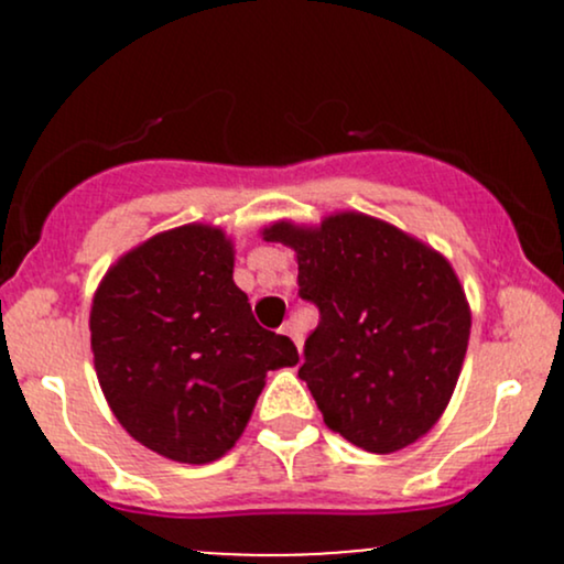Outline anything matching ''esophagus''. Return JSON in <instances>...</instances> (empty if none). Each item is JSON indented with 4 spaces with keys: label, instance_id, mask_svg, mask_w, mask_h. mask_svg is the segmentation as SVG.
Masks as SVG:
<instances>
[{
    "label": "esophagus",
    "instance_id": "1",
    "mask_svg": "<svg viewBox=\"0 0 564 564\" xmlns=\"http://www.w3.org/2000/svg\"><path fill=\"white\" fill-rule=\"evenodd\" d=\"M283 334L286 336H291V339H294V345H296V349H300L302 352V347H304V336H302V332H300V326H296V323H283V328H281Z\"/></svg>",
    "mask_w": 564,
    "mask_h": 564
}]
</instances>
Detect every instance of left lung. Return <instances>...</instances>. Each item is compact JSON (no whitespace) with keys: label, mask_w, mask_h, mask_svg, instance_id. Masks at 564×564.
I'll return each instance as SVG.
<instances>
[{"label":"left lung","mask_w":564,"mask_h":564,"mask_svg":"<svg viewBox=\"0 0 564 564\" xmlns=\"http://www.w3.org/2000/svg\"><path fill=\"white\" fill-rule=\"evenodd\" d=\"M262 238L294 249L300 296L321 310L300 379L328 430L381 456L422 440L448 408L469 345L471 310L453 264L364 212L278 219Z\"/></svg>","instance_id":"1"}]
</instances>
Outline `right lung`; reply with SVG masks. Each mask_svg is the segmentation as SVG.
<instances>
[{
	"label": "right lung",
	"instance_id": "1",
	"mask_svg": "<svg viewBox=\"0 0 564 564\" xmlns=\"http://www.w3.org/2000/svg\"><path fill=\"white\" fill-rule=\"evenodd\" d=\"M232 262L223 228L180 225L121 254L93 296L89 341L113 416L180 464L223 458L268 371L300 364L289 336L254 321Z\"/></svg>",
	"mask_w": 564,
	"mask_h": 564
}]
</instances>
